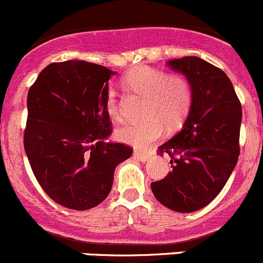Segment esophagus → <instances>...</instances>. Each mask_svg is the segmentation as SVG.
<instances>
[{"instance_id": "1", "label": "esophagus", "mask_w": 263, "mask_h": 263, "mask_svg": "<svg viewBox=\"0 0 263 263\" xmlns=\"http://www.w3.org/2000/svg\"><path fill=\"white\" fill-rule=\"evenodd\" d=\"M134 156L136 157L137 160H140V161H148V160L151 159V155L150 154L142 153V151H135Z\"/></svg>"}]
</instances>
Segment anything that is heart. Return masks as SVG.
<instances>
[{
    "mask_svg": "<svg viewBox=\"0 0 263 263\" xmlns=\"http://www.w3.org/2000/svg\"><path fill=\"white\" fill-rule=\"evenodd\" d=\"M123 82L134 92L147 97L142 122H127L116 131L118 141L135 147L145 148L160 140L167 127H178L189 113L193 89L189 81L162 69L141 65L124 76ZM104 108L112 120H120L121 107L116 90L108 88Z\"/></svg>",
    "mask_w": 263,
    "mask_h": 263,
    "instance_id": "obj_1",
    "label": "heart"
}]
</instances>
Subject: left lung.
Here are the masks:
<instances>
[{"instance_id":"obj_1","label":"left lung","mask_w":263,"mask_h":263,"mask_svg":"<svg viewBox=\"0 0 263 263\" xmlns=\"http://www.w3.org/2000/svg\"><path fill=\"white\" fill-rule=\"evenodd\" d=\"M192 85L193 102L182 128L159 147L173 170L151 182L155 198L179 213L199 211L224 187L239 156L242 107L222 69L197 57L168 60Z\"/></svg>"}]
</instances>
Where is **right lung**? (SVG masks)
Segmentation results:
<instances>
[{"mask_svg": "<svg viewBox=\"0 0 263 263\" xmlns=\"http://www.w3.org/2000/svg\"><path fill=\"white\" fill-rule=\"evenodd\" d=\"M113 74L83 60L51 63L29 89L25 153L44 192L65 208L101 204L134 151L104 141L112 134L104 98Z\"/></svg>", "mask_w": 263, "mask_h": 263, "instance_id": "obj_1", "label": "right lung"}]
</instances>
